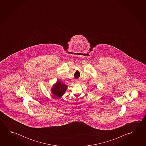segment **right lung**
I'll list each match as a JSON object with an SVG mask.
<instances>
[{
  "label": "right lung",
  "mask_w": 146,
  "mask_h": 146,
  "mask_svg": "<svg viewBox=\"0 0 146 146\" xmlns=\"http://www.w3.org/2000/svg\"><path fill=\"white\" fill-rule=\"evenodd\" d=\"M68 88L67 85L62 84L60 81H57L51 89V92L55 98H60L64 95Z\"/></svg>",
  "instance_id": "add662e5"
}]
</instances>
